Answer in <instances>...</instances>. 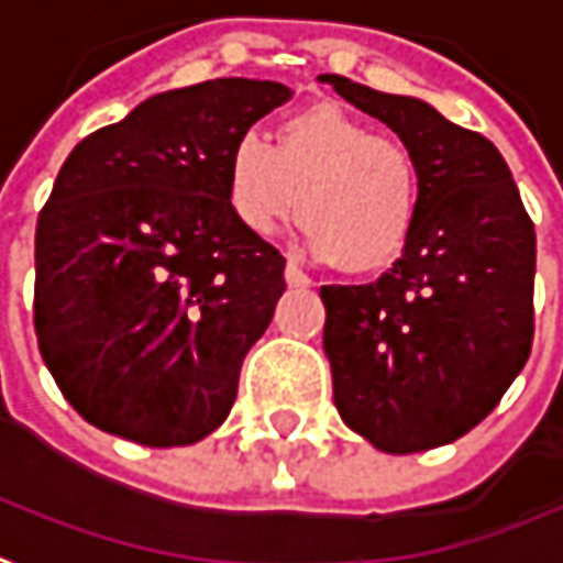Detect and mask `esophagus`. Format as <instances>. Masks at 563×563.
<instances>
[{"label":"esophagus","mask_w":563,"mask_h":563,"mask_svg":"<svg viewBox=\"0 0 563 563\" xmlns=\"http://www.w3.org/2000/svg\"><path fill=\"white\" fill-rule=\"evenodd\" d=\"M283 277H286V283H289V286H311V277H308V274H305V271H301L296 262H286Z\"/></svg>","instance_id":"34e87169"}]
</instances>
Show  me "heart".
<instances>
[{
	"label": "heart",
	"mask_w": 563,
	"mask_h": 563,
	"mask_svg": "<svg viewBox=\"0 0 563 563\" xmlns=\"http://www.w3.org/2000/svg\"><path fill=\"white\" fill-rule=\"evenodd\" d=\"M227 202L252 236H271L299 211L318 255L364 274L408 243L420 211V170L401 140L379 136L340 106H314L283 121L277 146L258 133L233 143Z\"/></svg>",
	"instance_id": "b5f03b06"
}]
</instances>
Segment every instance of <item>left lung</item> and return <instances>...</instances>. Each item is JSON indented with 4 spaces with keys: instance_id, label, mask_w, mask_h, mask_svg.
<instances>
[{
    "instance_id": "1",
    "label": "left lung",
    "mask_w": 563,
    "mask_h": 563,
    "mask_svg": "<svg viewBox=\"0 0 563 563\" xmlns=\"http://www.w3.org/2000/svg\"><path fill=\"white\" fill-rule=\"evenodd\" d=\"M318 80L398 133L420 170L401 258L374 283L320 289L333 401L379 452H427L474 430L530 358L533 221L483 133L411 96Z\"/></svg>"
}]
</instances>
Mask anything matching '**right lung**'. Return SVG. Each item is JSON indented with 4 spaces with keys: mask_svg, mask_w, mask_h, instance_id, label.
Returning a JSON list of instances; mask_svg holds the SVG:
<instances>
[{
    "mask_svg": "<svg viewBox=\"0 0 563 563\" xmlns=\"http://www.w3.org/2000/svg\"><path fill=\"white\" fill-rule=\"evenodd\" d=\"M292 89L218 77L80 140L36 221L33 327L74 411L170 449L218 430L286 289L227 202L233 143Z\"/></svg>",
    "mask_w": 563,
    "mask_h": 563,
    "instance_id": "1",
    "label": "right lung"
}]
</instances>
